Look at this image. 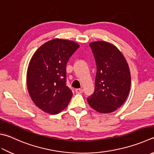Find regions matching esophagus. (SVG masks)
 I'll use <instances>...</instances> for the list:
<instances>
[{"label":"esophagus","instance_id":"34e87169","mask_svg":"<svg viewBox=\"0 0 154 154\" xmlns=\"http://www.w3.org/2000/svg\"><path fill=\"white\" fill-rule=\"evenodd\" d=\"M75 92H76L77 94H80L82 93V92H83V90L82 88H77L75 90Z\"/></svg>","mask_w":154,"mask_h":154}]
</instances>
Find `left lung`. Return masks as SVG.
<instances>
[{
  "label": "left lung",
  "mask_w": 154,
  "mask_h": 154,
  "mask_svg": "<svg viewBox=\"0 0 154 154\" xmlns=\"http://www.w3.org/2000/svg\"><path fill=\"white\" fill-rule=\"evenodd\" d=\"M97 64L94 93L87 98L89 105L100 113H110L123 105L129 93L131 74L127 61L111 43H90Z\"/></svg>",
  "instance_id": "8db88e82"
}]
</instances>
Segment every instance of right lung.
Segmentation results:
<instances>
[{
  "label": "right lung",
  "mask_w": 154,
  "mask_h": 154,
  "mask_svg": "<svg viewBox=\"0 0 154 154\" xmlns=\"http://www.w3.org/2000/svg\"><path fill=\"white\" fill-rule=\"evenodd\" d=\"M80 47L70 40L54 39L37 49L29 63L27 86L31 100L43 111L56 115L72 97L66 86V64Z\"/></svg>",
  "instance_id": "1"
}]
</instances>
